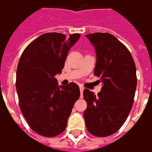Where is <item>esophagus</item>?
I'll return each mask as SVG.
<instances>
[{"label":"esophagus","mask_w":152,"mask_h":152,"mask_svg":"<svg viewBox=\"0 0 152 152\" xmlns=\"http://www.w3.org/2000/svg\"><path fill=\"white\" fill-rule=\"evenodd\" d=\"M80 92H81V97H83V95H82V94H83V91H84V87L83 86H80Z\"/></svg>","instance_id":"34e87169"}]
</instances>
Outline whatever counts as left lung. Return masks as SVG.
<instances>
[{"instance_id":"obj_1","label":"left lung","mask_w":152,"mask_h":152,"mask_svg":"<svg viewBox=\"0 0 152 152\" xmlns=\"http://www.w3.org/2000/svg\"><path fill=\"white\" fill-rule=\"evenodd\" d=\"M86 37L96 53L94 75L104 84L97 96L84 90V118L91 134L104 137L121 128L132 109L137 82L136 65L128 48L114 35L95 33Z\"/></svg>"}]
</instances>
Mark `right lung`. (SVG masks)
<instances>
[{
  "label": "right lung",
  "mask_w": 152,
  "mask_h": 152,
  "mask_svg": "<svg viewBox=\"0 0 152 152\" xmlns=\"http://www.w3.org/2000/svg\"><path fill=\"white\" fill-rule=\"evenodd\" d=\"M79 34L66 37L59 33H46L26 46L16 71L19 107L35 133L53 137L63 133L73 106L80 96L77 84L58 86L55 77L62 73L68 51Z\"/></svg>",
  "instance_id": "right-lung-1"
}]
</instances>
